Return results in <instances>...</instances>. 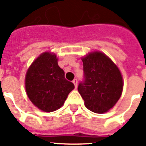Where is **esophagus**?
Wrapping results in <instances>:
<instances>
[{
	"label": "esophagus",
	"instance_id": "obj_1",
	"mask_svg": "<svg viewBox=\"0 0 146 146\" xmlns=\"http://www.w3.org/2000/svg\"><path fill=\"white\" fill-rule=\"evenodd\" d=\"M72 82H73V84H75V87L77 88V79H74Z\"/></svg>",
	"mask_w": 146,
	"mask_h": 146
}]
</instances>
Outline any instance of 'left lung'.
<instances>
[{"instance_id":"8db88e82","label":"left lung","mask_w":146,"mask_h":146,"mask_svg":"<svg viewBox=\"0 0 146 146\" xmlns=\"http://www.w3.org/2000/svg\"><path fill=\"white\" fill-rule=\"evenodd\" d=\"M84 80L78 91L88 109L102 114L119 101L123 91V78L117 66L101 52L89 53L82 58Z\"/></svg>"}]
</instances>
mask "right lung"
<instances>
[{
	"label": "right lung",
	"instance_id": "obj_1",
	"mask_svg": "<svg viewBox=\"0 0 146 146\" xmlns=\"http://www.w3.org/2000/svg\"><path fill=\"white\" fill-rule=\"evenodd\" d=\"M25 87L32 103L43 111L52 112L62 106L75 85L65 79L64 70L59 67L57 56L45 52L29 67Z\"/></svg>",
	"mask_w": 146,
	"mask_h": 146
}]
</instances>
